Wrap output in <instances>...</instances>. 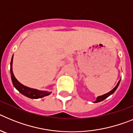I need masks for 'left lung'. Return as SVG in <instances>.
Wrapping results in <instances>:
<instances>
[{"mask_svg":"<svg viewBox=\"0 0 133 133\" xmlns=\"http://www.w3.org/2000/svg\"><path fill=\"white\" fill-rule=\"evenodd\" d=\"M120 81H121V79H120V81H118V83H117V84L116 85V87H115V88H114L113 89H112V90H110V92H109L107 94H104V95H102V96H99V97H98L97 98V100H96V101H95L94 103H98V102H101V101H103V100H104L105 98H107V97H109L110 95H111L112 94H113L114 92H115V91L116 90H117V87H118V85H119V83H120Z\"/></svg>","mask_w":133,"mask_h":133,"instance_id":"8db88e82","label":"left lung"}]
</instances>
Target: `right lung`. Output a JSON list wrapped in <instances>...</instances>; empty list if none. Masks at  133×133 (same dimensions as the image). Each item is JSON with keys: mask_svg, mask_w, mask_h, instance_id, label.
<instances>
[{"mask_svg": "<svg viewBox=\"0 0 133 133\" xmlns=\"http://www.w3.org/2000/svg\"><path fill=\"white\" fill-rule=\"evenodd\" d=\"M12 60H13V56L12 57L11 62H10V75H11L12 82L14 87L16 88V90H18L19 91V92H21L22 95H24L26 97H29V98H35V99L42 98V97H44L45 96H48V95L51 93V92H47V91L39 90H37V89L27 87L19 83L17 81V79L15 78L13 72H12Z\"/></svg>", "mask_w": 133, "mask_h": 133, "instance_id": "add662e5", "label": "right lung"}]
</instances>
